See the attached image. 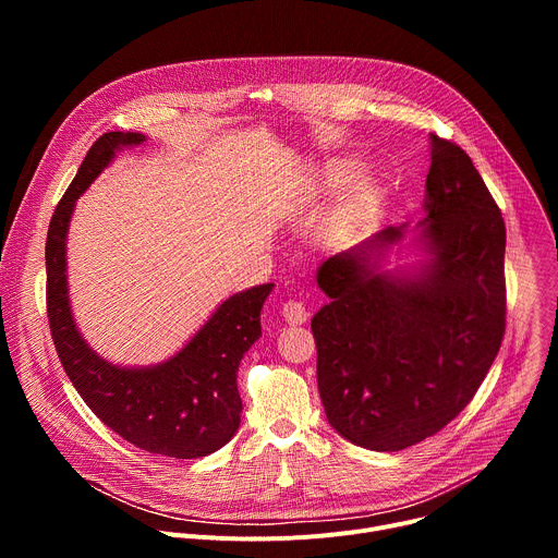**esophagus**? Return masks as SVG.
Returning a JSON list of instances; mask_svg holds the SVG:
<instances>
[{"instance_id":"obj_1","label":"esophagus","mask_w":558,"mask_h":558,"mask_svg":"<svg viewBox=\"0 0 558 558\" xmlns=\"http://www.w3.org/2000/svg\"><path fill=\"white\" fill-rule=\"evenodd\" d=\"M282 317H284V320H287L289 325H302V323H306L308 311H306L304 302H300V300H287V302L282 304Z\"/></svg>"}]
</instances>
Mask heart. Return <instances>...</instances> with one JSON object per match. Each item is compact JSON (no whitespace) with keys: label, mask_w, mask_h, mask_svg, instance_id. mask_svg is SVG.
<instances>
[{"label":"heart","mask_w":558,"mask_h":558,"mask_svg":"<svg viewBox=\"0 0 558 558\" xmlns=\"http://www.w3.org/2000/svg\"><path fill=\"white\" fill-rule=\"evenodd\" d=\"M351 172H353V166H344V168H342V179H347ZM371 194H373V187L366 185V187H362V192H360L357 196H360V198H368Z\"/></svg>","instance_id":"heart-1"}]
</instances>
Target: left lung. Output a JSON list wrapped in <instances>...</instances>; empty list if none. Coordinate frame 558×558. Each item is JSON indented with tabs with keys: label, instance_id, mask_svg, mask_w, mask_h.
<instances>
[{
	"label": "left lung",
	"instance_id": "left-lung-1",
	"mask_svg": "<svg viewBox=\"0 0 558 558\" xmlns=\"http://www.w3.org/2000/svg\"><path fill=\"white\" fill-rule=\"evenodd\" d=\"M417 269L379 271L407 225L327 258L313 315L317 388L351 444L395 452L452 422L486 379L506 333V225L470 156L430 134Z\"/></svg>",
	"mask_w": 558,
	"mask_h": 558
}]
</instances>
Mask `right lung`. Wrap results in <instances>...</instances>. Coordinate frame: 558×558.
I'll use <instances>...</instances> for the list:
<instances>
[{
	"label": "right lung",
	"mask_w": 558,
	"mask_h": 558,
	"mask_svg": "<svg viewBox=\"0 0 558 558\" xmlns=\"http://www.w3.org/2000/svg\"><path fill=\"white\" fill-rule=\"evenodd\" d=\"M138 132H106L59 201L46 238V306L57 355L90 411L141 450L196 459L222 448L241 426L243 402L235 373L260 338V308L274 284L227 298L203 329L168 362L145 368L117 366L78 333L65 278V235L76 198L110 166L114 151L138 145Z\"/></svg>",
	"instance_id": "right-lung-1"
}]
</instances>
